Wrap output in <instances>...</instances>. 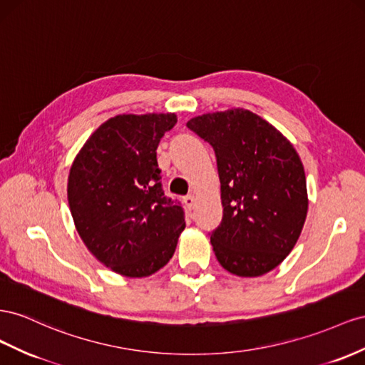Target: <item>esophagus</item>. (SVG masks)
Instances as JSON below:
<instances>
[{"label": "esophagus", "instance_id": "1", "mask_svg": "<svg viewBox=\"0 0 365 365\" xmlns=\"http://www.w3.org/2000/svg\"><path fill=\"white\" fill-rule=\"evenodd\" d=\"M182 201H184V204H185V207L189 210H192L193 207H195V196L193 195H185L184 198H182Z\"/></svg>", "mask_w": 365, "mask_h": 365}]
</instances>
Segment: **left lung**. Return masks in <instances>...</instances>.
<instances>
[{
  "mask_svg": "<svg viewBox=\"0 0 365 365\" xmlns=\"http://www.w3.org/2000/svg\"><path fill=\"white\" fill-rule=\"evenodd\" d=\"M187 127L213 147L218 164L224 210L210 233L216 259L244 278L278 267L297 244L309 209L294 147L245 109L195 116Z\"/></svg>",
  "mask_w": 365,
  "mask_h": 365,
  "instance_id": "obj_1",
  "label": "left lung"
}]
</instances>
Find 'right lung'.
Listing matches in <instances>:
<instances>
[{"instance_id": "add662e5", "label": "right lung", "mask_w": 365, "mask_h": 365, "mask_svg": "<svg viewBox=\"0 0 365 365\" xmlns=\"http://www.w3.org/2000/svg\"><path fill=\"white\" fill-rule=\"evenodd\" d=\"M175 113L116 115L88 138L71 167L67 200L86 247L127 278L170 261L185 227L180 202L161 185L156 149Z\"/></svg>"}]
</instances>
